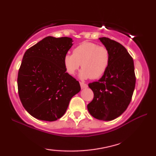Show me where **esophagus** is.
<instances>
[{
	"mask_svg": "<svg viewBox=\"0 0 156 156\" xmlns=\"http://www.w3.org/2000/svg\"><path fill=\"white\" fill-rule=\"evenodd\" d=\"M80 86H81V88L82 89H84V88H87V87H88V85H87L86 83L84 82H80Z\"/></svg>",
	"mask_w": 156,
	"mask_h": 156,
	"instance_id": "esophagus-1",
	"label": "esophagus"
}]
</instances>
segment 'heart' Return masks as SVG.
I'll return each mask as SVG.
<instances>
[{"label":"heart","instance_id":"obj_1","mask_svg":"<svg viewBox=\"0 0 156 156\" xmlns=\"http://www.w3.org/2000/svg\"><path fill=\"white\" fill-rule=\"evenodd\" d=\"M68 73L74 75L80 65V73L83 80H97L107 71L110 64V53L106 47L91 42H83L74 49L73 54L68 53L64 57Z\"/></svg>","mask_w":156,"mask_h":156}]
</instances>
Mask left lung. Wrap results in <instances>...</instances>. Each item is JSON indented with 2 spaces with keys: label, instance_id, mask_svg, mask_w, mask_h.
<instances>
[{
  "label": "left lung",
  "instance_id": "obj_1",
  "mask_svg": "<svg viewBox=\"0 0 156 156\" xmlns=\"http://www.w3.org/2000/svg\"><path fill=\"white\" fill-rule=\"evenodd\" d=\"M99 40L109 51L110 64L99 81L89 84L94 99L87 108L95 119L111 121L121 116L131 101L136 85L134 64L122 44L105 37Z\"/></svg>",
  "mask_w": 156,
  "mask_h": 156
}]
</instances>
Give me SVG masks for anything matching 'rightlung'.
Listing matches in <instances>:
<instances>
[{
    "instance_id": "1",
    "label": "right lung",
    "mask_w": 156,
    "mask_h": 156,
    "mask_svg": "<svg viewBox=\"0 0 156 156\" xmlns=\"http://www.w3.org/2000/svg\"><path fill=\"white\" fill-rule=\"evenodd\" d=\"M72 42L70 37L48 36L25 52L18 71V94L23 107L35 119L61 118L72 97L81 90L64 63Z\"/></svg>"
}]
</instances>
